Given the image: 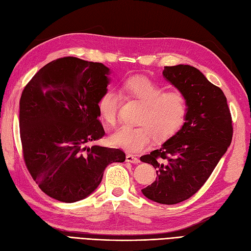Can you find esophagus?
I'll list each match as a JSON object with an SVG mask.
<instances>
[{
	"instance_id": "esophagus-1",
	"label": "esophagus",
	"mask_w": 251,
	"mask_h": 251,
	"mask_svg": "<svg viewBox=\"0 0 251 251\" xmlns=\"http://www.w3.org/2000/svg\"><path fill=\"white\" fill-rule=\"evenodd\" d=\"M126 162H129V163H133V164H137V163H139L138 157H136L135 155H133V154H126Z\"/></svg>"
}]
</instances>
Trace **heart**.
Returning a JSON list of instances; mask_svg holds the SVG:
<instances>
[{
  "label": "heart",
  "mask_w": 251,
  "mask_h": 251,
  "mask_svg": "<svg viewBox=\"0 0 251 251\" xmlns=\"http://www.w3.org/2000/svg\"><path fill=\"white\" fill-rule=\"evenodd\" d=\"M121 91L130 99L142 103L144 108L137 126H124L109 136V143L126 151L136 152L152 140L164 143L172 139L185 125L189 105L186 97L178 91L166 93L162 86L143 75H135L121 85ZM121 97L117 90L107 89L98 101V111L107 126L117 121Z\"/></svg>",
  "instance_id": "obj_1"
}]
</instances>
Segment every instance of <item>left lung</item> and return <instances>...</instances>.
I'll list each match as a JSON object with an SVG mask.
<instances>
[{
  "label": "left lung",
  "mask_w": 251,
  "mask_h": 251,
  "mask_svg": "<svg viewBox=\"0 0 251 251\" xmlns=\"http://www.w3.org/2000/svg\"><path fill=\"white\" fill-rule=\"evenodd\" d=\"M163 75L186 97L189 111L176 136L140 157L156 169L155 181L142 192L157 203L176 204L191 198L210 178L231 144L233 126L223 90L197 68L165 67Z\"/></svg>",
  "instance_id": "8db88e82"
}]
</instances>
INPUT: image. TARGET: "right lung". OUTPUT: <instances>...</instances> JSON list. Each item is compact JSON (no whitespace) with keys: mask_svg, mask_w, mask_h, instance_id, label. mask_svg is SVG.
Here are the masks:
<instances>
[{"mask_svg":"<svg viewBox=\"0 0 251 251\" xmlns=\"http://www.w3.org/2000/svg\"><path fill=\"white\" fill-rule=\"evenodd\" d=\"M108 72L101 63L62 57L42 67L22 91L24 163L41 191L62 202L87 197L108 164L126 160L121 149L91 145L105 135L98 101Z\"/></svg>","mask_w":251,"mask_h":251,"instance_id":"obj_1","label":"right lung"}]
</instances>
